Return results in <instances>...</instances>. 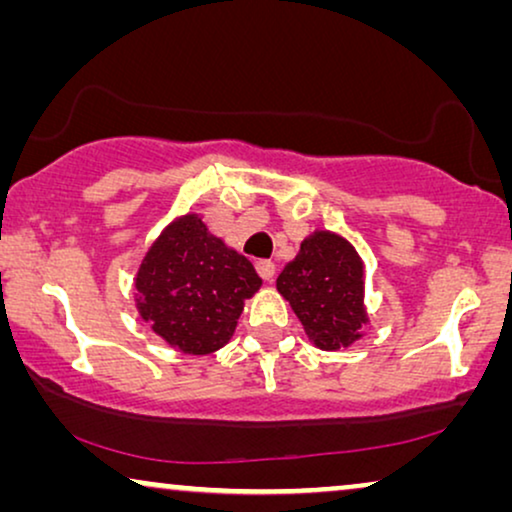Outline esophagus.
Segmentation results:
<instances>
[{"label":"esophagus","instance_id":"1","mask_svg":"<svg viewBox=\"0 0 512 512\" xmlns=\"http://www.w3.org/2000/svg\"><path fill=\"white\" fill-rule=\"evenodd\" d=\"M256 272L265 279V282H270V279L275 277V263H272V261H256Z\"/></svg>","mask_w":512,"mask_h":512}]
</instances>
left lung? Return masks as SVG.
<instances>
[{
  "label": "left lung",
  "instance_id": "1",
  "mask_svg": "<svg viewBox=\"0 0 512 512\" xmlns=\"http://www.w3.org/2000/svg\"><path fill=\"white\" fill-rule=\"evenodd\" d=\"M277 291L291 303L307 338L319 349L349 347L366 326L363 263L345 237L319 230L277 277Z\"/></svg>",
  "mask_w": 512,
  "mask_h": 512
}]
</instances>
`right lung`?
<instances>
[{
	"label": "right lung",
	"instance_id": "1",
	"mask_svg": "<svg viewBox=\"0 0 512 512\" xmlns=\"http://www.w3.org/2000/svg\"><path fill=\"white\" fill-rule=\"evenodd\" d=\"M137 310L172 347L209 354L226 345L244 300L261 289L254 265L188 214L163 230L135 279Z\"/></svg>",
	"mask_w": 512,
	"mask_h": 512
}]
</instances>
